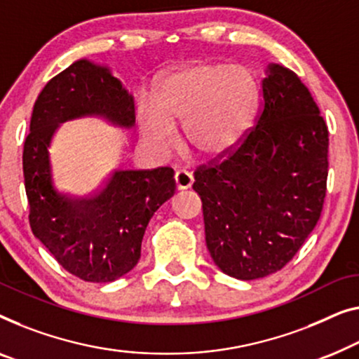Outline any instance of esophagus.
Here are the masks:
<instances>
[{
    "mask_svg": "<svg viewBox=\"0 0 359 359\" xmlns=\"http://www.w3.org/2000/svg\"><path fill=\"white\" fill-rule=\"evenodd\" d=\"M192 175L188 170H178L175 173V186L176 189H188L192 184Z\"/></svg>",
    "mask_w": 359,
    "mask_h": 359,
    "instance_id": "1",
    "label": "esophagus"
}]
</instances>
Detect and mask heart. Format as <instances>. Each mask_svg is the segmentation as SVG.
I'll return each mask as SVG.
<instances>
[{"instance_id": "1", "label": "heart", "mask_w": 359, "mask_h": 359, "mask_svg": "<svg viewBox=\"0 0 359 359\" xmlns=\"http://www.w3.org/2000/svg\"><path fill=\"white\" fill-rule=\"evenodd\" d=\"M257 82L241 65L202 63L165 79L158 102L144 93L139 100V128L157 154L176 147V124L197 155H218L246 134L257 107Z\"/></svg>"}]
</instances>
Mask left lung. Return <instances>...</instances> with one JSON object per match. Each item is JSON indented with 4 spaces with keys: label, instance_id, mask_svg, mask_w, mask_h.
I'll list each match as a JSON object with an SVG mask.
<instances>
[{
    "label": "left lung",
    "instance_id": "1",
    "mask_svg": "<svg viewBox=\"0 0 359 359\" xmlns=\"http://www.w3.org/2000/svg\"><path fill=\"white\" fill-rule=\"evenodd\" d=\"M261 108L231 149L194 171L205 243L223 272L256 280L283 269L318 223L329 173V131L292 69L270 63Z\"/></svg>",
    "mask_w": 359,
    "mask_h": 359
}]
</instances>
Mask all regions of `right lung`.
I'll return each mask as SVG.
<instances>
[{
    "label": "right lung",
    "instance_id": "add662e5",
    "mask_svg": "<svg viewBox=\"0 0 359 359\" xmlns=\"http://www.w3.org/2000/svg\"><path fill=\"white\" fill-rule=\"evenodd\" d=\"M84 115L126 128L136 119L121 82L79 60L55 76L34 105L22 155L29 222L65 270L84 282L108 283L137 264L150 218L175 194V171L113 170L84 194L67 189L53 173L50 145L61 123Z\"/></svg>",
    "mask_w": 359,
    "mask_h": 359
}]
</instances>
